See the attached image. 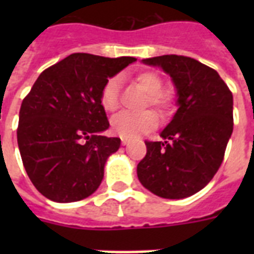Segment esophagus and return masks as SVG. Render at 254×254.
<instances>
[{
  "instance_id": "obj_1",
  "label": "esophagus",
  "mask_w": 254,
  "mask_h": 254,
  "mask_svg": "<svg viewBox=\"0 0 254 254\" xmlns=\"http://www.w3.org/2000/svg\"><path fill=\"white\" fill-rule=\"evenodd\" d=\"M129 141H130V139L127 138V137H121V142H123V145H127Z\"/></svg>"
}]
</instances>
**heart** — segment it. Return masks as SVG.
Wrapping results in <instances>:
<instances>
[{"label":"heart","instance_id":"b5f03b06","mask_svg":"<svg viewBox=\"0 0 254 254\" xmlns=\"http://www.w3.org/2000/svg\"><path fill=\"white\" fill-rule=\"evenodd\" d=\"M134 80L147 92L146 107L151 105L162 115L171 111L174 97L171 92L163 89V79L158 72L146 69L135 73ZM119 76L109 77L100 92V104L107 112H116L120 107ZM158 115L154 111H145L142 113H120L112 120V130L121 137H137V135L153 130L158 125Z\"/></svg>","mask_w":254,"mask_h":254}]
</instances>
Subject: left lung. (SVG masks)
Segmentation results:
<instances>
[{
  "instance_id": "left-lung-1",
  "label": "left lung",
  "mask_w": 254,
  "mask_h": 254,
  "mask_svg": "<svg viewBox=\"0 0 254 254\" xmlns=\"http://www.w3.org/2000/svg\"><path fill=\"white\" fill-rule=\"evenodd\" d=\"M173 77L178 108L163 129V141H145L137 166L145 189L166 199H183L204 189L217 173L233 131V97L208 65L183 55L143 59Z\"/></svg>"
}]
</instances>
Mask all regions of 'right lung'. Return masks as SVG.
Masks as SVG:
<instances>
[{"label":"right lung","instance_id":"1","mask_svg":"<svg viewBox=\"0 0 254 254\" xmlns=\"http://www.w3.org/2000/svg\"><path fill=\"white\" fill-rule=\"evenodd\" d=\"M135 58L71 54L46 68L19 111L17 141L22 162L35 189L47 199L71 203L99 189L104 166L119 150L100 92Z\"/></svg>","mask_w":254,"mask_h":254}]
</instances>
